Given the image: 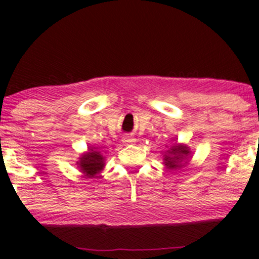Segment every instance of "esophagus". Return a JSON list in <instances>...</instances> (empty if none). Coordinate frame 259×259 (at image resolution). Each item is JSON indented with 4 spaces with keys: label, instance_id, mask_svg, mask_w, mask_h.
Listing matches in <instances>:
<instances>
[{
    "label": "esophagus",
    "instance_id": "esophagus-1",
    "mask_svg": "<svg viewBox=\"0 0 259 259\" xmlns=\"http://www.w3.org/2000/svg\"><path fill=\"white\" fill-rule=\"evenodd\" d=\"M121 141H123L124 145H129V144H134V142H135V139L130 135H124L123 139H121Z\"/></svg>",
    "mask_w": 259,
    "mask_h": 259
}]
</instances>
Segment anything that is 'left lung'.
Here are the masks:
<instances>
[{"instance_id": "obj_1", "label": "left lung", "mask_w": 259, "mask_h": 259, "mask_svg": "<svg viewBox=\"0 0 259 259\" xmlns=\"http://www.w3.org/2000/svg\"><path fill=\"white\" fill-rule=\"evenodd\" d=\"M190 148L186 146V145H179V144H174L169 150L165 152L164 154V164L167 169H179L185 165L187 162L183 163L184 159L189 158Z\"/></svg>"}]
</instances>
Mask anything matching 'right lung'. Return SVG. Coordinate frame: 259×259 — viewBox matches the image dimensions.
Returning <instances> with one entry per match:
<instances>
[{
  "mask_svg": "<svg viewBox=\"0 0 259 259\" xmlns=\"http://www.w3.org/2000/svg\"><path fill=\"white\" fill-rule=\"evenodd\" d=\"M78 165L86 178H96L105 167V157L100 151L89 148L88 152L81 154Z\"/></svg>",
  "mask_w": 259,
  "mask_h": 259,
  "instance_id": "add662e5",
  "label": "right lung"
}]
</instances>
